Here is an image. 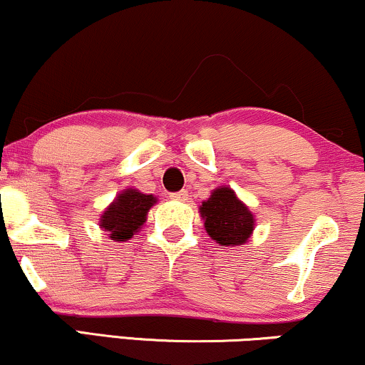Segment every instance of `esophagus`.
Here are the masks:
<instances>
[{
  "label": "esophagus",
  "mask_w": 365,
  "mask_h": 365,
  "mask_svg": "<svg viewBox=\"0 0 365 365\" xmlns=\"http://www.w3.org/2000/svg\"><path fill=\"white\" fill-rule=\"evenodd\" d=\"M169 197H170V200H174V201H186L187 200V191L182 190V191H178V192H170Z\"/></svg>",
  "instance_id": "obj_1"
}]
</instances>
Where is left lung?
Masks as SVG:
<instances>
[{"label":"left lung","instance_id":"left-lung-1","mask_svg":"<svg viewBox=\"0 0 365 365\" xmlns=\"http://www.w3.org/2000/svg\"><path fill=\"white\" fill-rule=\"evenodd\" d=\"M208 235L222 247L242 245L254 230V217L249 208L237 200L230 187H218L200 208Z\"/></svg>","mask_w":365,"mask_h":365}]
</instances>
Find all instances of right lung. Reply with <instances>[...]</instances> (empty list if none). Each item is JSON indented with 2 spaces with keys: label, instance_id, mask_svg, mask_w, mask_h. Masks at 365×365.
I'll return each mask as SVG.
<instances>
[{
  "label": "right lung",
  "instance_id": "1",
  "mask_svg": "<svg viewBox=\"0 0 365 365\" xmlns=\"http://www.w3.org/2000/svg\"><path fill=\"white\" fill-rule=\"evenodd\" d=\"M155 203L152 195L137 190H127L116 197L101 217V228L110 232L116 242H127L145 223L147 211Z\"/></svg>",
  "mask_w": 365,
  "mask_h": 365
}]
</instances>
